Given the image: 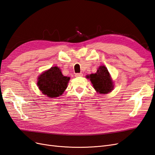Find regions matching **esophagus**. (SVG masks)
I'll return each mask as SVG.
<instances>
[{
  "label": "esophagus",
  "mask_w": 155,
  "mask_h": 155,
  "mask_svg": "<svg viewBox=\"0 0 155 155\" xmlns=\"http://www.w3.org/2000/svg\"><path fill=\"white\" fill-rule=\"evenodd\" d=\"M83 74L82 73H76L75 74V76L76 77H81V76H83Z\"/></svg>",
  "instance_id": "34e87169"
}]
</instances>
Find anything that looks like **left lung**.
<instances>
[{"label": "left lung", "instance_id": "8db88e82", "mask_svg": "<svg viewBox=\"0 0 155 155\" xmlns=\"http://www.w3.org/2000/svg\"><path fill=\"white\" fill-rule=\"evenodd\" d=\"M87 78L90 79L95 90L100 94H108L114 89V83L110 74L104 65L100 66L95 74H90Z\"/></svg>", "mask_w": 155, "mask_h": 155}]
</instances>
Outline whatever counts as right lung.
Segmentation results:
<instances>
[{
  "label": "right lung",
  "mask_w": 155,
  "mask_h": 155,
  "mask_svg": "<svg viewBox=\"0 0 155 155\" xmlns=\"http://www.w3.org/2000/svg\"><path fill=\"white\" fill-rule=\"evenodd\" d=\"M70 78L64 76L60 68L51 67L38 77L37 85L47 97L55 98L62 95L67 88Z\"/></svg>",
  "instance_id": "1"
}]
</instances>
